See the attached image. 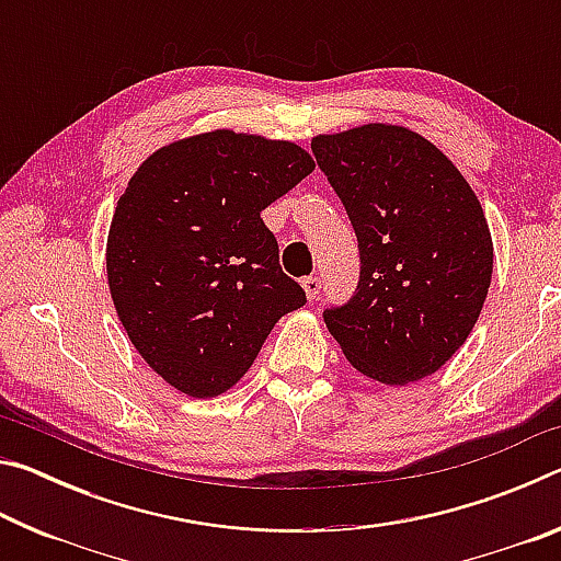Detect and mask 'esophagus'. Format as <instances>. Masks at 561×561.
Segmentation results:
<instances>
[{
    "mask_svg": "<svg viewBox=\"0 0 561 561\" xmlns=\"http://www.w3.org/2000/svg\"><path fill=\"white\" fill-rule=\"evenodd\" d=\"M301 287H304V291H307L309 299H317L319 291H321V279L319 277H304Z\"/></svg>",
    "mask_w": 561,
    "mask_h": 561,
    "instance_id": "esophagus-1",
    "label": "esophagus"
}]
</instances>
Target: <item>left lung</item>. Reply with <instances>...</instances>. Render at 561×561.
<instances>
[{
    "instance_id": "obj_1",
    "label": "left lung",
    "mask_w": 561,
    "mask_h": 561,
    "mask_svg": "<svg viewBox=\"0 0 561 561\" xmlns=\"http://www.w3.org/2000/svg\"><path fill=\"white\" fill-rule=\"evenodd\" d=\"M358 242V284L324 307L351 366L398 386L428 376L480 317L492 240L478 197L448 158L398 126H360L311 140Z\"/></svg>"
}]
</instances>
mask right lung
Here are the masks:
<instances>
[{
  "label": "right lung",
  "instance_id": "right-lung-1",
  "mask_svg": "<svg viewBox=\"0 0 561 561\" xmlns=\"http://www.w3.org/2000/svg\"><path fill=\"white\" fill-rule=\"evenodd\" d=\"M311 170L299 146L215 130L160 148L130 178L108 232V287L133 346L178 391H227L307 304L260 213Z\"/></svg>",
  "mask_w": 561,
  "mask_h": 561
}]
</instances>
